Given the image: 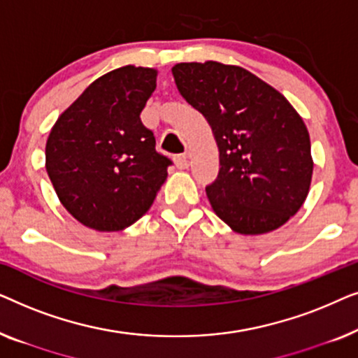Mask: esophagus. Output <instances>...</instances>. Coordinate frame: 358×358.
Segmentation results:
<instances>
[{"label": "esophagus", "mask_w": 358, "mask_h": 358, "mask_svg": "<svg viewBox=\"0 0 358 358\" xmlns=\"http://www.w3.org/2000/svg\"><path fill=\"white\" fill-rule=\"evenodd\" d=\"M176 166L179 169H187L189 168V158L185 155H179L176 156Z\"/></svg>", "instance_id": "34e87169"}]
</instances>
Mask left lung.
<instances>
[{
    "label": "left lung",
    "mask_w": 358,
    "mask_h": 358,
    "mask_svg": "<svg viewBox=\"0 0 358 358\" xmlns=\"http://www.w3.org/2000/svg\"><path fill=\"white\" fill-rule=\"evenodd\" d=\"M180 96L212 127L218 178L207 189L213 212L239 234L271 233L285 224L310 192V134L275 87L236 65L178 63Z\"/></svg>",
    "instance_id": "1"
}]
</instances>
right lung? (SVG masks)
<instances>
[{"instance_id":"1","label":"right lung","mask_w":358,"mask_h":358,"mask_svg":"<svg viewBox=\"0 0 358 358\" xmlns=\"http://www.w3.org/2000/svg\"><path fill=\"white\" fill-rule=\"evenodd\" d=\"M158 70L127 65L83 91L45 145V168L63 207L87 228L122 231L153 205L171 161L140 114Z\"/></svg>"}]
</instances>
